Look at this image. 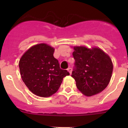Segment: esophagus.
I'll use <instances>...</instances> for the list:
<instances>
[{
    "label": "esophagus",
    "instance_id": "obj_1",
    "mask_svg": "<svg viewBox=\"0 0 128 128\" xmlns=\"http://www.w3.org/2000/svg\"><path fill=\"white\" fill-rule=\"evenodd\" d=\"M67 70L68 71V72H69L70 74H71V73H72V68H71L70 67L68 68H67Z\"/></svg>",
    "mask_w": 128,
    "mask_h": 128
}]
</instances>
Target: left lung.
I'll use <instances>...</instances> for the list:
<instances>
[{
    "mask_svg": "<svg viewBox=\"0 0 128 128\" xmlns=\"http://www.w3.org/2000/svg\"><path fill=\"white\" fill-rule=\"evenodd\" d=\"M72 53L75 60L72 77L78 89L86 96L99 94L109 84L113 72L110 58L97 47H74Z\"/></svg>",
    "mask_w": 128,
    "mask_h": 128,
    "instance_id": "8db88e82",
    "label": "left lung"
}]
</instances>
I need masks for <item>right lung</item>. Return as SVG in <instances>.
Returning a JSON list of instances; mask_svg holds the SVG:
<instances>
[{
    "label": "right lung",
    "instance_id": "right-lung-1",
    "mask_svg": "<svg viewBox=\"0 0 128 128\" xmlns=\"http://www.w3.org/2000/svg\"><path fill=\"white\" fill-rule=\"evenodd\" d=\"M54 48L46 44L35 45L24 54L19 62L24 82L34 94L47 98L60 87L64 77L70 75L60 67L53 56Z\"/></svg>",
    "mask_w": 128,
    "mask_h": 128
}]
</instances>
